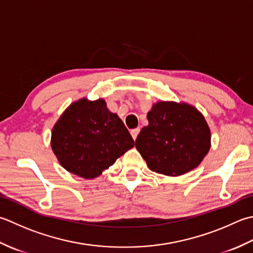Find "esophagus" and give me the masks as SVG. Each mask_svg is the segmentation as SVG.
<instances>
[{
    "label": "esophagus",
    "mask_w": 253,
    "mask_h": 253,
    "mask_svg": "<svg viewBox=\"0 0 253 253\" xmlns=\"http://www.w3.org/2000/svg\"><path fill=\"white\" fill-rule=\"evenodd\" d=\"M139 131H140V128H135V129H131L130 133H131V136H132L133 139H136L137 136H138V133H139Z\"/></svg>",
    "instance_id": "34e87169"
}]
</instances>
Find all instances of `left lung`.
<instances>
[{
  "label": "left lung",
  "instance_id": "1",
  "mask_svg": "<svg viewBox=\"0 0 253 253\" xmlns=\"http://www.w3.org/2000/svg\"><path fill=\"white\" fill-rule=\"evenodd\" d=\"M149 121L136 139L148 167L175 176L194 169L211 147V131L202 114L187 104L159 102L147 114Z\"/></svg>",
  "mask_w": 253,
  "mask_h": 253
}]
</instances>
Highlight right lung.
Wrapping results in <instances>:
<instances>
[{
  "label": "right lung",
  "instance_id": "1",
  "mask_svg": "<svg viewBox=\"0 0 253 253\" xmlns=\"http://www.w3.org/2000/svg\"><path fill=\"white\" fill-rule=\"evenodd\" d=\"M135 146L129 131L104 100L86 98L69 106L54 125L51 148L73 174L93 179Z\"/></svg>",
  "mask_w": 253,
  "mask_h": 253
}]
</instances>
